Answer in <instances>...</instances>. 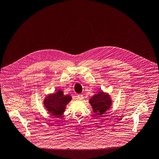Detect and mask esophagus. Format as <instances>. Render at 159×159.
<instances>
[{
  "label": "esophagus",
  "mask_w": 159,
  "mask_h": 159,
  "mask_svg": "<svg viewBox=\"0 0 159 159\" xmlns=\"http://www.w3.org/2000/svg\"><path fill=\"white\" fill-rule=\"evenodd\" d=\"M77 98H78V99H79V100H82L83 99L84 97H83V95L80 94V95H78Z\"/></svg>",
  "instance_id": "34e87169"
}]
</instances>
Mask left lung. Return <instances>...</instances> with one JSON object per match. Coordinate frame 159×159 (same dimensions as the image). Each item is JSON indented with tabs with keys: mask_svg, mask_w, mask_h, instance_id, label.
<instances>
[{
	"mask_svg": "<svg viewBox=\"0 0 159 159\" xmlns=\"http://www.w3.org/2000/svg\"><path fill=\"white\" fill-rule=\"evenodd\" d=\"M93 111L98 116L104 114L112 106V101L109 93L100 91L95 94L89 100Z\"/></svg>",
	"mask_w": 159,
	"mask_h": 159,
	"instance_id": "8db88e82",
	"label": "left lung"
}]
</instances>
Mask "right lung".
I'll return each instance as SVG.
<instances>
[{
	"label": "right lung",
	"mask_w": 159,
	"mask_h": 159,
	"mask_svg": "<svg viewBox=\"0 0 159 159\" xmlns=\"http://www.w3.org/2000/svg\"><path fill=\"white\" fill-rule=\"evenodd\" d=\"M72 100V96L64 95L62 90H59L54 93L48 94L43 100V106L52 116H61L64 112L67 104Z\"/></svg>",
	"instance_id": "right-lung-1"
}]
</instances>
